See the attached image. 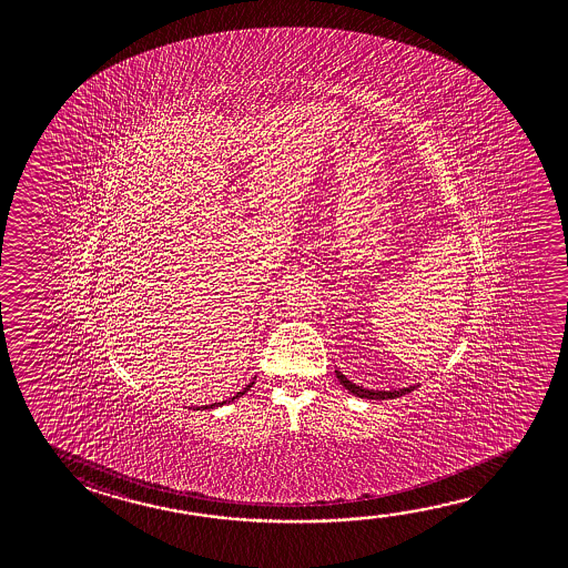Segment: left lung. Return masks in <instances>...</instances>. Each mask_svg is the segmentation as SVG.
<instances>
[{
    "instance_id": "left-lung-1",
    "label": "left lung",
    "mask_w": 568,
    "mask_h": 568,
    "mask_svg": "<svg viewBox=\"0 0 568 568\" xmlns=\"http://www.w3.org/2000/svg\"><path fill=\"white\" fill-rule=\"evenodd\" d=\"M336 378L338 382L343 384L344 388L348 392H353L354 396H358V398H366V400H390V398H398V396H404V394H408V392L414 390L416 386H409V388H400V390H366L363 386H356L351 381H346V376L343 373H338L336 371Z\"/></svg>"
}]
</instances>
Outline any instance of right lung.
<instances>
[{"mask_svg": "<svg viewBox=\"0 0 568 568\" xmlns=\"http://www.w3.org/2000/svg\"><path fill=\"white\" fill-rule=\"evenodd\" d=\"M252 384L253 382H250V384H247V386H245V388H243L242 392H237V394H235V396H233V398H230V400H224V402H233L235 400V398H240V396H243V394H245V392L250 390V388H252ZM224 402H217V404H210V406H204V408H214V406H222V404H224Z\"/></svg>", "mask_w": 568, "mask_h": 568, "instance_id": "right-lung-1", "label": "right lung"}]
</instances>
